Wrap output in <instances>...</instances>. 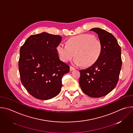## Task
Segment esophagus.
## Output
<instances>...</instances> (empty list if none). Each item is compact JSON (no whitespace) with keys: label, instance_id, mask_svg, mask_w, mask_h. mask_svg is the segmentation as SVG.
Segmentation results:
<instances>
[{"label":"esophagus","instance_id":"34e87169","mask_svg":"<svg viewBox=\"0 0 133 133\" xmlns=\"http://www.w3.org/2000/svg\"><path fill=\"white\" fill-rule=\"evenodd\" d=\"M75 68H74V67H71V66H70V71H73L74 70H75Z\"/></svg>","mask_w":133,"mask_h":133}]
</instances>
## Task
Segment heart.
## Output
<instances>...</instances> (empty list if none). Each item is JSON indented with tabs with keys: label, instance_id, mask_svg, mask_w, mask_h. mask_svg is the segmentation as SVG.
Returning <instances> with one entry per match:
<instances>
[{
	"label": "heart",
	"instance_id": "1",
	"mask_svg": "<svg viewBox=\"0 0 133 133\" xmlns=\"http://www.w3.org/2000/svg\"><path fill=\"white\" fill-rule=\"evenodd\" d=\"M67 44L62 43L57 46V51L64 62L71 61L77 66L89 67L95 63L102 52L101 42L91 34H81L70 38Z\"/></svg>",
	"mask_w": 133,
	"mask_h": 133
}]
</instances>
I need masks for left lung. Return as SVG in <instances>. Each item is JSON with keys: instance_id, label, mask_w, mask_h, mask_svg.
Listing matches in <instances>:
<instances>
[{"instance_id": "8db88e82", "label": "left lung", "mask_w": 133, "mask_h": 133, "mask_svg": "<svg viewBox=\"0 0 133 133\" xmlns=\"http://www.w3.org/2000/svg\"><path fill=\"white\" fill-rule=\"evenodd\" d=\"M90 30L98 35L102 52L95 63L86 69L79 70V83L87 95L98 98L109 93L118 83L122 64L121 48L111 34L99 28Z\"/></svg>"}]
</instances>
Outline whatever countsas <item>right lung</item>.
<instances>
[{"label":"right lung","mask_w":133,"mask_h":133,"mask_svg":"<svg viewBox=\"0 0 133 133\" xmlns=\"http://www.w3.org/2000/svg\"><path fill=\"white\" fill-rule=\"evenodd\" d=\"M62 37L47 32L29 36L20 49L18 67L22 84L36 98L51 99L61 92L62 78L69 66L61 61L56 47Z\"/></svg>","instance_id":"right-lung-1"}]
</instances>
